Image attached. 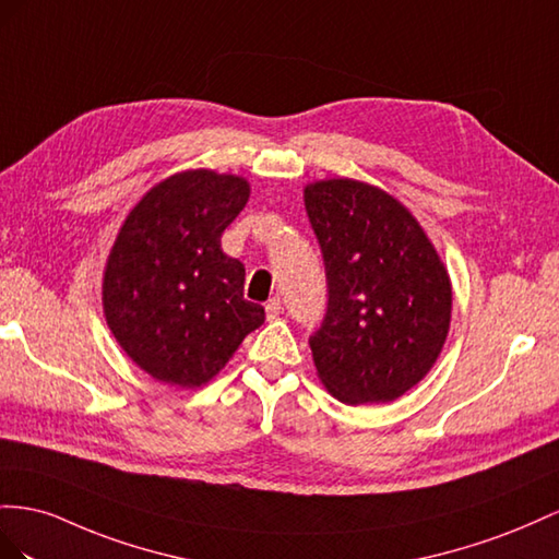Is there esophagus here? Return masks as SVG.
Returning a JSON list of instances; mask_svg holds the SVG:
<instances>
[{
  "label": "esophagus",
  "mask_w": 559,
  "mask_h": 559,
  "mask_svg": "<svg viewBox=\"0 0 559 559\" xmlns=\"http://www.w3.org/2000/svg\"><path fill=\"white\" fill-rule=\"evenodd\" d=\"M264 311H266V318L269 321H274V318H278L281 316V311H283V305H281V297H271L266 305H264Z\"/></svg>",
  "instance_id": "1"
}]
</instances>
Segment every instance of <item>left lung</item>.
Listing matches in <instances>:
<instances>
[{"label": "left lung", "mask_w": 559, "mask_h": 559, "mask_svg": "<svg viewBox=\"0 0 559 559\" xmlns=\"http://www.w3.org/2000/svg\"><path fill=\"white\" fill-rule=\"evenodd\" d=\"M328 309L311 337L325 389L346 405L391 403L426 377L450 330L452 285L419 222L356 180L305 189Z\"/></svg>", "instance_id": "obj_1"}]
</instances>
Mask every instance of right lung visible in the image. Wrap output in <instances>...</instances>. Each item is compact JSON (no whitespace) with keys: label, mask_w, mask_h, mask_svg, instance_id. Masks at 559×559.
Wrapping results in <instances>:
<instances>
[{"label":"right lung","mask_w":559,"mask_h":559,"mask_svg":"<svg viewBox=\"0 0 559 559\" xmlns=\"http://www.w3.org/2000/svg\"><path fill=\"white\" fill-rule=\"evenodd\" d=\"M236 175L187 170L156 185L126 217L109 252L103 307L121 348L166 384L213 379L264 309L243 297L246 266L219 238L246 209Z\"/></svg>","instance_id":"1"}]
</instances>
